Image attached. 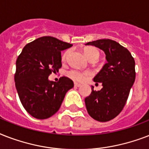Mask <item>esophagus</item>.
Wrapping results in <instances>:
<instances>
[{
    "label": "esophagus",
    "instance_id": "34e87169",
    "mask_svg": "<svg viewBox=\"0 0 149 149\" xmlns=\"http://www.w3.org/2000/svg\"><path fill=\"white\" fill-rule=\"evenodd\" d=\"M74 86L76 87H79V86H81V84H78V83H74Z\"/></svg>",
    "mask_w": 149,
    "mask_h": 149
}]
</instances>
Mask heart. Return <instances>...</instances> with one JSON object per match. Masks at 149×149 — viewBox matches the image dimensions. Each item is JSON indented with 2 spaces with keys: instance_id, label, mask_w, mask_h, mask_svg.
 <instances>
[{
  "instance_id": "obj_1",
  "label": "heart",
  "mask_w": 149,
  "mask_h": 149,
  "mask_svg": "<svg viewBox=\"0 0 149 149\" xmlns=\"http://www.w3.org/2000/svg\"><path fill=\"white\" fill-rule=\"evenodd\" d=\"M69 53H70V50H66L64 52L62 55V60L65 61ZM84 53L90 60L93 59V58L98 59L100 56L99 51L96 48L93 47L86 48L84 49ZM67 74L73 80L78 82H84L88 79V77H91L92 73L90 71H79V70H71L68 72Z\"/></svg>"
}]
</instances>
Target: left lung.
<instances>
[{"label": "left lung", "instance_id": "left-lung-1", "mask_svg": "<svg viewBox=\"0 0 149 149\" xmlns=\"http://www.w3.org/2000/svg\"><path fill=\"white\" fill-rule=\"evenodd\" d=\"M104 52L107 63L93 78L102 83L103 88L93 90L85 98L87 112L94 120L106 122L116 118L124 108L135 80V62L132 54L122 45L111 39L90 42Z\"/></svg>", "mask_w": 149, "mask_h": 149}]
</instances>
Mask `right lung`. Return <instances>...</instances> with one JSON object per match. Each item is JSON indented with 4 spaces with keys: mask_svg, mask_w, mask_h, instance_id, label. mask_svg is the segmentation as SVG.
<instances>
[{
    "mask_svg": "<svg viewBox=\"0 0 149 149\" xmlns=\"http://www.w3.org/2000/svg\"><path fill=\"white\" fill-rule=\"evenodd\" d=\"M72 44L44 36L27 44L16 61L15 86L27 112L37 119H46L58 111L65 95L73 87L72 79L62 77L58 82L49 76L62 67L61 51Z\"/></svg>",
    "mask_w": 149,
    "mask_h": 149,
    "instance_id": "obj_1",
    "label": "right lung"
}]
</instances>
